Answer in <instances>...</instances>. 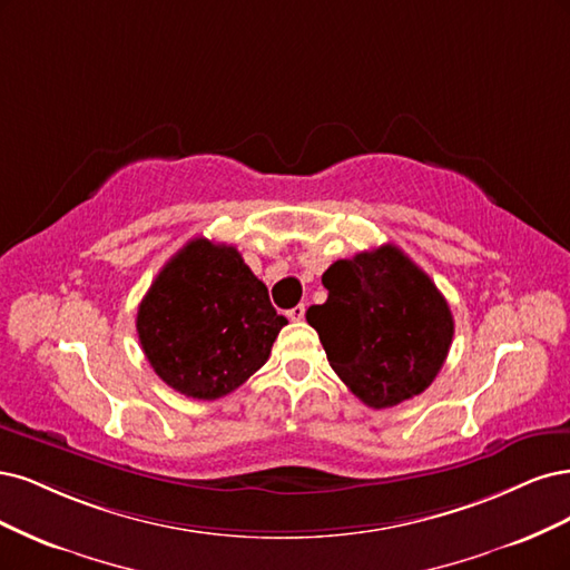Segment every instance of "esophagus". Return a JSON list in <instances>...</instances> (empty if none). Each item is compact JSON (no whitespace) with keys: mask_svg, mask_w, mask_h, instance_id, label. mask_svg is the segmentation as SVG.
<instances>
[{"mask_svg":"<svg viewBox=\"0 0 570 570\" xmlns=\"http://www.w3.org/2000/svg\"><path fill=\"white\" fill-rule=\"evenodd\" d=\"M303 317H305V305H303V303L288 309V320H293V322H301Z\"/></svg>","mask_w":570,"mask_h":570,"instance_id":"1","label":"esophagus"}]
</instances>
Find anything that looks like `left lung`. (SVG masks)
Here are the masks:
<instances>
[{
  "mask_svg": "<svg viewBox=\"0 0 570 570\" xmlns=\"http://www.w3.org/2000/svg\"><path fill=\"white\" fill-rule=\"evenodd\" d=\"M324 305L307 309L328 364L366 407L424 393L443 366L454 320L429 274L385 244L322 274Z\"/></svg>",
  "mask_w": 570,
  "mask_h": 570,
  "instance_id": "8db88e82",
  "label": "left lung"
}]
</instances>
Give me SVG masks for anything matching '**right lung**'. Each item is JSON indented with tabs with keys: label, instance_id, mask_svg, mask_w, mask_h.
<instances>
[{
	"label": "right lung",
	"instance_id": "obj_1",
	"mask_svg": "<svg viewBox=\"0 0 570 570\" xmlns=\"http://www.w3.org/2000/svg\"><path fill=\"white\" fill-rule=\"evenodd\" d=\"M284 324L242 253L204 236L165 263L137 312L154 372L194 400H217L248 381Z\"/></svg>",
	"mask_w": 570,
	"mask_h": 570
}]
</instances>
